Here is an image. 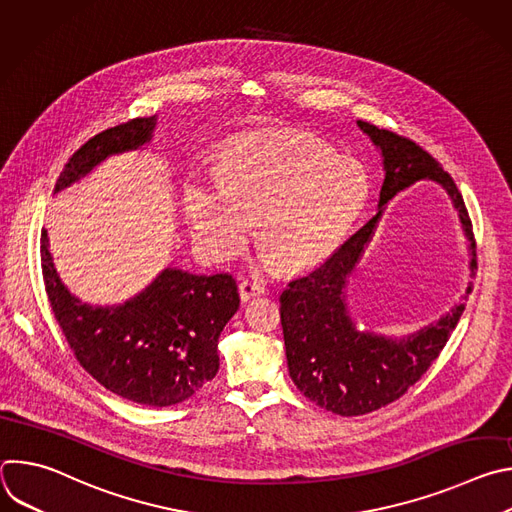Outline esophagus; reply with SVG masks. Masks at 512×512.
<instances>
[{
  "mask_svg": "<svg viewBox=\"0 0 512 512\" xmlns=\"http://www.w3.org/2000/svg\"><path fill=\"white\" fill-rule=\"evenodd\" d=\"M265 281L263 279H259V277H255V279H243L241 281V285H239V294H241V298L247 302V300H251V298H255V296H261V294H265Z\"/></svg>",
  "mask_w": 512,
  "mask_h": 512,
  "instance_id": "1",
  "label": "esophagus"
}]
</instances>
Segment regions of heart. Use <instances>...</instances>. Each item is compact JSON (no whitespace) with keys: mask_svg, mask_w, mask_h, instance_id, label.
I'll list each match as a JSON object with an SVG mask.
<instances>
[{"mask_svg":"<svg viewBox=\"0 0 512 512\" xmlns=\"http://www.w3.org/2000/svg\"><path fill=\"white\" fill-rule=\"evenodd\" d=\"M369 196L364 168L318 139H247L223 158L218 176L188 186L186 212L206 255L239 253L259 221L261 247L281 267L300 269L338 247Z\"/></svg>","mask_w":512,"mask_h":512,"instance_id":"obj_1","label":"heart"}]
</instances>
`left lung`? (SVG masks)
Wrapping results in <instances>:
<instances>
[{
  "label": "left lung",
  "instance_id": "obj_1",
  "mask_svg": "<svg viewBox=\"0 0 512 512\" xmlns=\"http://www.w3.org/2000/svg\"><path fill=\"white\" fill-rule=\"evenodd\" d=\"M356 123L383 156L385 180L379 212L324 263L291 279L279 296L291 381L310 401L344 417L377 411L405 395L440 356L464 312V302H460L437 322L401 338L356 330L344 289L375 235L385 204L419 180L440 184L450 194L470 243L472 273L476 267L472 223L452 176L415 141L367 121ZM470 291L468 285L466 294Z\"/></svg>",
  "mask_w": 512,
  "mask_h": 512
}]
</instances>
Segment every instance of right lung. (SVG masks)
Instances as JSON below:
<instances>
[{
	"instance_id": "obj_1",
	"label": "right lung",
	"mask_w": 512,
	"mask_h": 512,
	"mask_svg": "<svg viewBox=\"0 0 512 512\" xmlns=\"http://www.w3.org/2000/svg\"><path fill=\"white\" fill-rule=\"evenodd\" d=\"M156 115L105 129L72 154L54 194L103 160L131 152L154 135ZM42 277L54 318L81 367L107 391L148 407L192 397L218 373V336L239 310L231 273L164 269L141 294L119 306H91L60 281L48 235H40Z\"/></svg>"
}]
</instances>
